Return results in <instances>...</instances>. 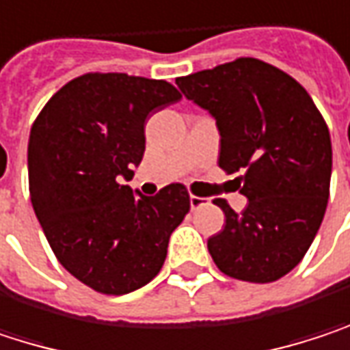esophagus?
<instances>
[{
	"mask_svg": "<svg viewBox=\"0 0 350 350\" xmlns=\"http://www.w3.org/2000/svg\"><path fill=\"white\" fill-rule=\"evenodd\" d=\"M205 197H197V196H191L189 197V203H191V209H199V207H203L205 205Z\"/></svg>",
	"mask_w": 350,
	"mask_h": 350,
	"instance_id": "obj_1",
	"label": "esophagus"
}]
</instances>
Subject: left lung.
Instances as JSON below:
<instances>
[{"mask_svg": "<svg viewBox=\"0 0 350 350\" xmlns=\"http://www.w3.org/2000/svg\"><path fill=\"white\" fill-rule=\"evenodd\" d=\"M215 116L217 165L241 183L247 205L226 199V226L207 240L230 278L268 284L296 268L314 240L330 193L332 145L327 122L300 82L258 58H236L175 80Z\"/></svg>", "mask_w": 350, "mask_h": 350, "instance_id": "1", "label": "left lung"}]
</instances>
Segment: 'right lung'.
I'll use <instances>...</instances> for the list:
<instances>
[{"instance_id":"add662e5","label":"right lung","mask_w":350,"mask_h":350,"mask_svg":"<svg viewBox=\"0 0 350 350\" xmlns=\"http://www.w3.org/2000/svg\"><path fill=\"white\" fill-rule=\"evenodd\" d=\"M181 92L122 72H88L64 84L36 116L27 179L36 217L54 256L88 288L120 296L161 272L173 230L191 203L183 183L133 196L145 153V120Z\"/></svg>"}]
</instances>
